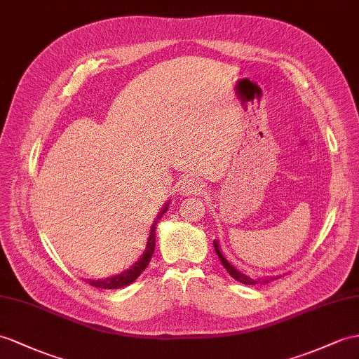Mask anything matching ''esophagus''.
Segmentation results:
<instances>
[{
  "label": "esophagus",
  "instance_id": "34e87169",
  "mask_svg": "<svg viewBox=\"0 0 359 359\" xmlns=\"http://www.w3.org/2000/svg\"><path fill=\"white\" fill-rule=\"evenodd\" d=\"M204 182L198 178H186L181 181L180 191L182 196H190V195H199L201 191L204 190Z\"/></svg>",
  "mask_w": 359,
  "mask_h": 359
}]
</instances>
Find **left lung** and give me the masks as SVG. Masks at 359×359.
<instances>
[{
    "label": "left lung",
    "mask_w": 359,
    "mask_h": 359,
    "mask_svg": "<svg viewBox=\"0 0 359 359\" xmlns=\"http://www.w3.org/2000/svg\"><path fill=\"white\" fill-rule=\"evenodd\" d=\"M213 245H215V251H216V255H217V257H219V260L222 262V265H224V268L229 271V274L234 278V280H238V282H241V283H243V285H257V283H260V282H264V283H268V280L266 278H251V277H248V276H245V274H242L241 271H238L231 264H229V260H226L224 256H222V252H221V250H219V245H217L216 243V241L213 242ZM277 278V277H276ZM269 280H274L273 277L269 278Z\"/></svg>",
    "instance_id": "1"
}]
</instances>
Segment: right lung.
Returning a JSON list of instances; mask_svg holds the SVG:
<instances>
[{
	"mask_svg": "<svg viewBox=\"0 0 359 359\" xmlns=\"http://www.w3.org/2000/svg\"><path fill=\"white\" fill-rule=\"evenodd\" d=\"M165 210H168V205H165L160 212V216H158V219L155 221V225H156V222L160 221V217L164 215ZM155 225L152 226L149 239H147L144 255L140 257L138 262H135L134 266H130L129 269L123 271L121 274H117V276L109 277V278H104V280H90L88 283L91 286H95V287H102V290H118V287L128 286L129 283H133L134 280H137V277L143 273L147 265H149L151 257L154 255V250H155Z\"/></svg>",
	"mask_w": 359,
	"mask_h": 359,
	"instance_id": "1",
	"label": "right lung"
}]
</instances>
